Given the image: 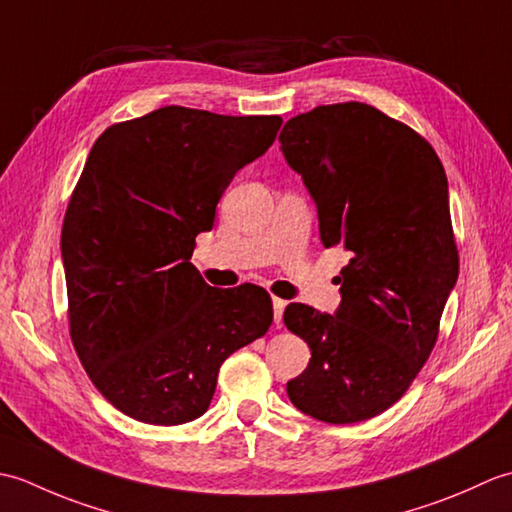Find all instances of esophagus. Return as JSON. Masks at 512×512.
<instances>
[{"label": "esophagus", "instance_id": "1", "mask_svg": "<svg viewBox=\"0 0 512 512\" xmlns=\"http://www.w3.org/2000/svg\"><path fill=\"white\" fill-rule=\"evenodd\" d=\"M284 308H286V301L273 297V312H275V325H277V328L281 325V319H284Z\"/></svg>", "mask_w": 512, "mask_h": 512}]
</instances>
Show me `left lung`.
Returning <instances> with one entry per match:
<instances>
[{"label": "left lung", "mask_w": 512, "mask_h": 512, "mask_svg": "<svg viewBox=\"0 0 512 512\" xmlns=\"http://www.w3.org/2000/svg\"><path fill=\"white\" fill-rule=\"evenodd\" d=\"M279 143L317 204L323 246L350 253L334 314L284 312L312 354L288 398L323 422L374 418L429 358L458 281L444 167L411 127L356 101L290 118Z\"/></svg>", "instance_id": "1"}]
</instances>
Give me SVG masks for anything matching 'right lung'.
<instances>
[{"label":"right lung","instance_id":"1","mask_svg":"<svg viewBox=\"0 0 512 512\" xmlns=\"http://www.w3.org/2000/svg\"><path fill=\"white\" fill-rule=\"evenodd\" d=\"M281 123L167 105L94 143L61 231L70 336L94 387L129 418H200L220 365L273 323L264 288H211L191 255L228 182Z\"/></svg>","mask_w":512,"mask_h":512}]
</instances>
